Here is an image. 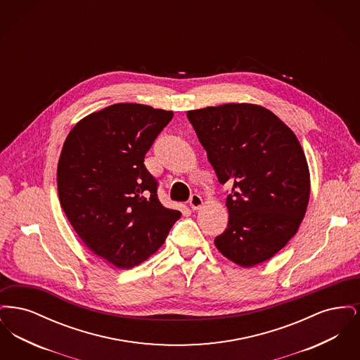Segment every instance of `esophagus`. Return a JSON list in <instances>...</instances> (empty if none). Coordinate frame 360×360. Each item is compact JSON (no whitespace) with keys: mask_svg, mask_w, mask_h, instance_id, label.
Returning <instances> with one entry per match:
<instances>
[{"mask_svg":"<svg viewBox=\"0 0 360 360\" xmlns=\"http://www.w3.org/2000/svg\"><path fill=\"white\" fill-rule=\"evenodd\" d=\"M188 204H190V207H191L193 210H197V209H200V207L202 206L204 201H202L201 195H198V194H193V195L190 197V200H188Z\"/></svg>","mask_w":360,"mask_h":360,"instance_id":"obj_1","label":"esophagus"}]
</instances>
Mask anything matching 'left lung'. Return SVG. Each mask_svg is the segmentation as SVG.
I'll list each match as a JSON object with an SVG mask.
<instances>
[{"label":"left lung","instance_id":"obj_1","mask_svg":"<svg viewBox=\"0 0 360 360\" xmlns=\"http://www.w3.org/2000/svg\"><path fill=\"white\" fill-rule=\"evenodd\" d=\"M188 119L220 184L232 188L217 250L241 267L269 260L297 233L308 207L310 174L295 134L255 103L188 110Z\"/></svg>","mask_w":360,"mask_h":360}]
</instances>
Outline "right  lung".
<instances>
[{
    "instance_id": "right-lung-1",
    "label": "right lung",
    "mask_w": 360,
    "mask_h": 360,
    "mask_svg": "<svg viewBox=\"0 0 360 360\" xmlns=\"http://www.w3.org/2000/svg\"><path fill=\"white\" fill-rule=\"evenodd\" d=\"M172 110L115 103L78 121L58 163L59 201L74 231L97 257L132 269L155 254L179 210L156 195L144 156Z\"/></svg>"
}]
</instances>
